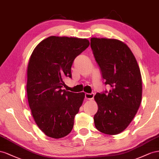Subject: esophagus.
<instances>
[{
	"instance_id": "1",
	"label": "esophagus",
	"mask_w": 159,
	"mask_h": 159,
	"mask_svg": "<svg viewBox=\"0 0 159 159\" xmlns=\"http://www.w3.org/2000/svg\"><path fill=\"white\" fill-rule=\"evenodd\" d=\"M94 94L93 93L89 94V93H86L85 94V98L87 100H93L94 98Z\"/></svg>"
}]
</instances>
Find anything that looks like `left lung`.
<instances>
[{
  "instance_id": "left-lung-1",
  "label": "left lung",
  "mask_w": 159,
  "mask_h": 159,
  "mask_svg": "<svg viewBox=\"0 0 159 159\" xmlns=\"http://www.w3.org/2000/svg\"><path fill=\"white\" fill-rule=\"evenodd\" d=\"M90 46L105 84L111 88L108 94L94 96L98 105L94 125L104 134H119L133 120L141 102L140 68L130 48L121 40L93 37Z\"/></svg>"
}]
</instances>
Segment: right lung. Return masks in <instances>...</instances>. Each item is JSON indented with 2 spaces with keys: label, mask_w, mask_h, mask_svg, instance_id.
I'll list each match as a JSON object with an SVG mask.
<instances>
[{
  "label": "right lung",
  "mask_w": 159,
  "mask_h": 159,
  "mask_svg": "<svg viewBox=\"0 0 159 159\" xmlns=\"http://www.w3.org/2000/svg\"><path fill=\"white\" fill-rule=\"evenodd\" d=\"M89 44L87 39L51 36L31 54L26 70L29 105L38 127L49 137H65L73 128L85 94L62 88L71 78L75 58Z\"/></svg>",
  "instance_id": "add662e5"
}]
</instances>
